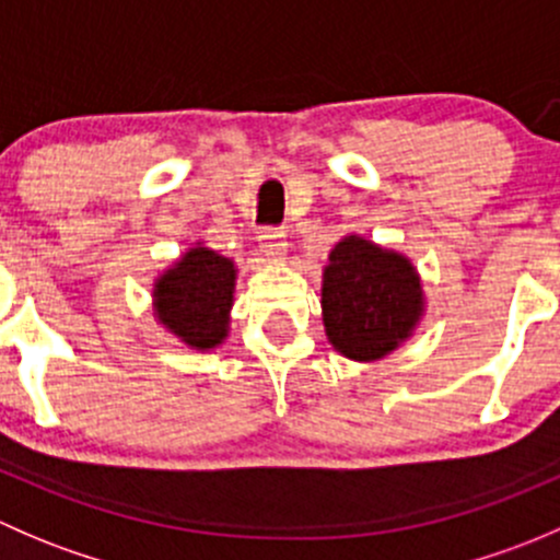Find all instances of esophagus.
I'll return each mask as SVG.
<instances>
[{"label":"esophagus","instance_id":"esophagus-1","mask_svg":"<svg viewBox=\"0 0 560 560\" xmlns=\"http://www.w3.org/2000/svg\"><path fill=\"white\" fill-rule=\"evenodd\" d=\"M259 252H262V257L270 259V262H281V259L287 257L284 233L276 228L262 230V233H259Z\"/></svg>","mask_w":560,"mask_h":560}]
</instances>
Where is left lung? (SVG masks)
I'll list each match as a JSON object with an SVG mask.
<instances>
[{"label":"left lung","mask_w":560,"mask_h":560,"mask_svg":"<svg viewBox=\"0 0 560 560\" xmlns=\"http://www.w3.org/2000/svg\"><path fill=\"white\" fill-rule=\"evenodd\" d=\"M425 312L420 273L409 257L347 235L322 273V322L343 358L374 363L415 332Z\"/></svg>","instance_id":"obj_1"}]
</instances>
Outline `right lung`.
<instances>
[{
	"mask_svg": "<svg viewBox=\"0 0 560 560\" xmlns=\"http://www.w3.org/2000/svg\"><path fill=\"white\" fill-rule=\"evenodd\" d=\"M235 262L197 244L154 281V316L197 352L219 347L230 330Z\"/></svg>",
	"mask_w": 560,
	"mask_h": 560,
	"instance_id": "right-lung-1",
	"label": "right lung"
}]
</instances>
